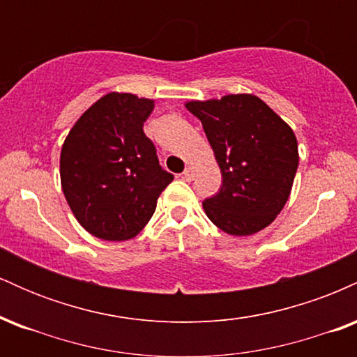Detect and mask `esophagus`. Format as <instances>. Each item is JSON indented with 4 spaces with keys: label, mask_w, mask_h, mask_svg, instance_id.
Instances as JSON below:
<instances>
[{
    "label": "esophagus",
    "mask_w": 357,
    "mask_h": 357,
    "mask_svg": "<svg viewBox=\"0 0 357 357\" xmlns=\"http://www.w3.org/2000/svg\"><path fill=\"white\" fill-rule=\"evenodd\" d=\"M183 178L186 179V181H191V179L195 178V167H192V166H188L186 169H184V173H183Z\"/></svg>",
    "instance_id": "1"
}]
</instances>
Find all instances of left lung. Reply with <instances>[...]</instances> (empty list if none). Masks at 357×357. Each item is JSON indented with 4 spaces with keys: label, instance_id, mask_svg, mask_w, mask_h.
I'll return each instance as SVG.
<instances>
[{
    "label": "left lung",
    "instance_id": "8db88e82",
    "mask_svg": "<svg viewBox=\"0 0 357 357\" xmlns=\"http://www.w3.org/2000/svg\"><path fill=\"white\" fill-rule=\"evenodd\" d=\"M186 109L202 121L223 178L220 191L203 202L208 218L236 236L264 230L292 190L298 166L294 130L250 93L192 100Z\"/></svg>",
    "mask_w": 357,
    "mask_h": 357
}]
</instances>
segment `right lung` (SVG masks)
Returning <instances> with one entry per match:
<instances>
[{
    "instance_id": "add662e5",
    "label": "right lung",
    "mask_w": 357,
    "mask_h": 357,
    "mask_svg": "<svg viewBox=\"0 0 357 357\" xmlns=\"http://www.w3.org/2000/svg\"><path fill=\"white\" fill-rule=\"evenodd\" d=\"M153 109L149 99L107 93L85 110L65 139L61 190L79 223L97 238H134L173 181L142 130Z\"/></svg>"
}]
</instances>
